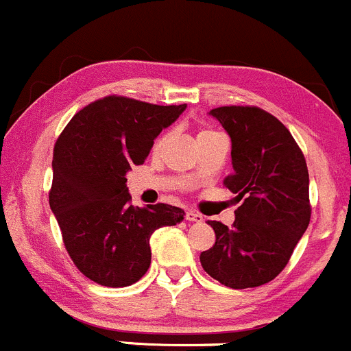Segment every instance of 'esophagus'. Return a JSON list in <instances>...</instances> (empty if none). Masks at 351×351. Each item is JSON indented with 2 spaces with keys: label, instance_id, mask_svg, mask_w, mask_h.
<instances>
[{
  "label": "esophagus",
  "instance_id": "34e87169",
  "mask_svg": "<svg viewBox=\"0 0 351 351\" xmlns=\"http://www.w3.org/2000/svg\"><path fill=\"white\" fill-rule=\"evenodd\" d=\"M186 220L187 221H196V223H201V221H203V215L196 213V211H193V210H187L186 211Z\"/></svg>",
  "mask_w": 351,
  "mask_h": 351
}]
</instances>
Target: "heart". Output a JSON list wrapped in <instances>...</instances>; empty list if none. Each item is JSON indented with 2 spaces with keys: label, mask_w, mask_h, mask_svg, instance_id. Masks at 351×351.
Instances as JSON below:
<instances>
[{
  "label": "heart",
  "mask_w": 351,
  "mask_h": 351,
  "mask_svg": "<svg viewBox=\"0 0 351 351\" xmlns=\"http://www.w3.org/2000/svg\"><path fill=\"white\" fill-rule=\"evenodd\" d=\"M210 133H215V131L203 130V131H199V134H197V138H199V136H204V134H210ZM165 141H167V134H162V136L158 138L157 141H155V145H154V152H158V150H160V148L164 147V145H165Z\"/></svg>",
  "instance_id": "1"
}]
</instances>
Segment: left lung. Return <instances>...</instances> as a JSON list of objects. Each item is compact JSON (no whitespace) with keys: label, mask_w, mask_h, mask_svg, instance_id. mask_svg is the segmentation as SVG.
Here are the masks:
<instances>
[{"label":"left lung","mask_w":351,"mask_h":351,"mask_svg":"<svg viewBox=\"0 0 351 351\" xmlns=\"http://www.w3.org/2000/svg\"><path fill=\"white\" fill-rule=\"evenodd\" d=\"M232 140L234 172L225 177L239 203L230 228L208 221L217 235L199 256L211 278L230 289L265 285L282 273L311 221L307 164L290 131L252 106L211 109Z\"/></svg>","instance_id":"1"}]
</instances>
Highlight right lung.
<instances>
[{"mask_svg":"<svg viewBox=\"0 0 351 351\" xmlns=\"http://www.w3.org/2000/svg\"><path fill=\"white\" fill-rule=\"evenodd\" d=\"M186 107L109 95L83 107L59 134L49 204L69 258L92 282L136 283L150 268L152 234L182 221L184 211L171 204L133 206L126 174Z\"/></svg>","mask_w":351,"mask_h":351,"instance_id":"right-lung-1","label":"right lung"}]
</instances>
